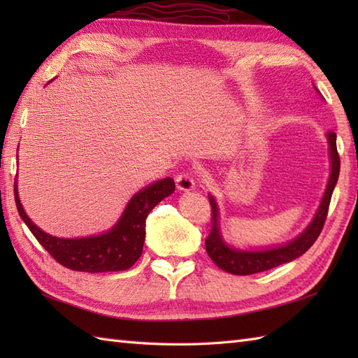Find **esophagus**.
I'll return each mask as SVG.
<instances>
[{
    "label": "esophagus",
    "instance_id": "obj_1",
    "mask_svg": "<svg viewBox=\"0 0 358 358\" xmlns=\"http://www.w3.org/2000/svg\"><path fill=\"white\" fill-rule=\"evenodd\" d=\"M175 183H177V189H180V191L183 192H189L192 191V189L195 187V180L191 173H180L177 175V178H175Z\"/></svg>",
    "mask_w": 358,
    "mask_h": 358
}]
</instances>
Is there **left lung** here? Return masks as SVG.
I'll return each instance as SVG.
<instances>
[{
	"mask_svg": "<svg viewBox=\"0 0 358 358\" xmlns=\"http://www.w3.org/2000/svg\"><path fill=\"white\" fill-rule=\"evenodd\" d=\"M329 143V159H331V173L328 185H326L323 199L320 201L313 222L308 224V227L303 231L299 237L285 243V245L277 248H263V249H237L227 245L223 240L222 231H220V210L218 204L214 196L209 194V201L212 208V229L209 232V237L206 238V250L210 260L214 262L220 269H223L234 275H250V273L269 271L275 266L285 264L295 260L300 255H303L306 250L314 245L315 240L320 235L326 215H328L331 196L334 192V187L337 185L338 173H340V157L337 152V135L336 132H328Z\"/></svg>",
	"mask_w": 358,
	"mask_h": 358,
	"instance_id": "1",
	"label": "left lung"
}]
</instances>
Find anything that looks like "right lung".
I'll list each match as a JSON object with an SVG mask.
<instances>
[{
  "mask_svg": "<svg viewBox=\"0 0 358 358\" xmlns=\"http://www.w3.org/2000/svg\"><path fill=\"white\" fill-rule=\"evenodd\" d=\"M175 191L171 177L158 180L129 200L120 220L109 231L83 238H58L41 231L27 217L20 201L17 178H15V203L22 222L27 224L40 245L55 260L72 271L81 272H115L132 268L143 252L146 237V218L149 212Z\"/></svg>",
  "mask_w": 358,
  "mask_h": 358,
  "instance_id": "add662e5",
  "label": "right lung"
}]
</instances>
